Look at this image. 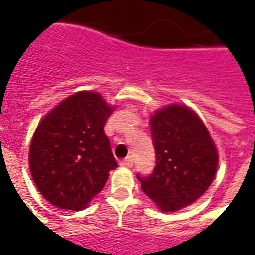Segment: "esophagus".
Listing matches in <instances>:
<instances>
[{"mask_svg": "<svg viewBox=\"0 0 255 255\" xmlns=\"http://www.w3.org/2000/svg\"><path fill=\"white\" fill-rule=\"evenodd\" d=\"M120 164L121 166H124V167H132L134 162H132V159H131V157H126L124 160H121Z\"/></svg>", "mask_w": 255, "mask_h": 255, "instance_id": "1", "label": "esophagus"}]
</instances>
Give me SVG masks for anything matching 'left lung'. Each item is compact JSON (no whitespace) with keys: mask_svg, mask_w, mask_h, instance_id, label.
<instances>
[{"mask_svg":"<svg viewBox=\"0 0 255 255\" xmlns=\"http://www.w3.org/2000/svg\"><path fill=\"white\" fill-rule=\"evenodd\" d=\"M156 152L153 173L142 177V191L162 212H176L197 201L214 181L218 150L205 124L191 109L170 105L150 119Z\"/></svg>","mask_w":255,"mask_h":255,"instance_id":"8db88e82","label":"left lung"}]
</instances>
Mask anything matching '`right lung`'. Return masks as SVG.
Segmentation results:
<instances>
[{
	"label": "right lung",
	"instance_id": "obj_1",
	"mask_svg": "<svg viewBox=\"0 0 255 255\" xmlns=\"http://www.w3.org/2000/svg\"><path fill=\"white\" fill-rule=\"evenodd\" d=\"M112 112L98 92H78L37 126L29 166L37 190L54 207L84 209L117 167L103 129Z\"/></svg>",
	"mask_w": 255,
	"mask_h": 255
}]
</instances>
